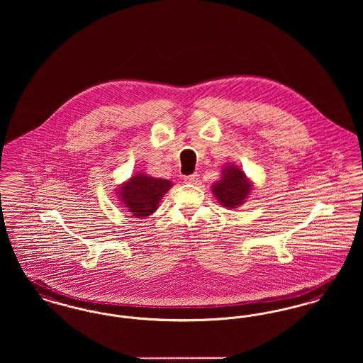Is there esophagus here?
Listing matches in <instances>:
<instances>
[{
    "label": "esophagus",
    "mask_w": 363,
    "mask_h": 363,
    "mask_svg": "<svg viewBox=\"0 0 363 363\" xmlns=\"http://www.w3.org/2000/svg\"><path fill=\"white\" fill-rule=\"evenodd\" d=\"M198 180H199V174H198V173H192L190 176H186V177H184V182H186V183H190V184H195Z\"/></svg>",
    "instance_id": "1"
}]
</instances>
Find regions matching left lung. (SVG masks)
<instances>
[{
	"label": "left lung",
	"instance_id": "left-lung-1",
	"mask_svg": "<svg viewBox=\"0 0 363 363\" xmlns=\"http://www.w3.org/2000/svg\"><path fill=\"white\" fill-rule=\"evenodd\" d=\"M252 187V182L245 171L230 164L223 167L221 179L211 186V192L224 208L236 209L246 202Z\"/></svg>",
	"mask_w": 363,
	"mask_h": 363
}]
</instances>
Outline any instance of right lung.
<instances>
[{
    "instance_id": "obj_1",
    "label": "right lung",
    "mask_w": 363,
    "mask_h": 363,
    "mask_svg": "<svg viewBox=\"0 0 363 363\" xmlns=\"http://www.w3.org/2000/svg\"><path fill=\"white\" fill-rule=\"evenodd\" d=\"M172 186L171 180L136 172L125 183L118 186L116 195L120 203L124 205L135 218H142L152 216L158 209L162 196Z\"/></svg>"
}]
</instances>
